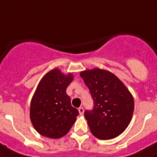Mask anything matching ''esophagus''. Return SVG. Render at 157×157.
<instances>
[{
    "label": "esophagus",
    "instance_id": "34e87169",
    "mask_svg": "<svg viewBox=\"0 0 157 157\" xmlns=\"http://www.w3.org/2000/svg\"><path fill=\"white\" fill-rule=\"evenodd\" d=\"M78 111H79V113H80V115L81 116H82V115L84 114V108L83 107H79L78 108Z\"/></svg>",
    "mask_w": 157,
    "mask_h": 157
}]
</instances>
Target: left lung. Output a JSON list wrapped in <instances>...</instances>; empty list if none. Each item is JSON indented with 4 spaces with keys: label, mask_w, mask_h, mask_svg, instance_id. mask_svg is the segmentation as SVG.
<instances>
[{
    "label": "left lung",
    "mask_w": 157,
    "mask_h": 157,
    "mask_svg": "<svg viewBox=\"0 0 157 157\" xmlns=\"http://www.w3.org/2000/svg\"><path fill=\"white\" fill-rule=\"evenodd\" d=\"M80 76L94 100L93 109L85 112L91 133L102 140L114 139L131 121L134 108L131 93L117 76L107 70H86Z\"/></svg>",
    "instance_id": "1"
}]
</instances>
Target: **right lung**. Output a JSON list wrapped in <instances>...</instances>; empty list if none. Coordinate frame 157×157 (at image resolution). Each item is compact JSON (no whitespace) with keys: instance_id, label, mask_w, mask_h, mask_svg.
I'll list each match as a JSON object with an SVG mask.
<instances>
[{"instance_id":"obj_1","label":"right lung","mask_w":157,"mask_h":157,"mask_svg":"<svg viewBox=\"0 0 157 157\" xmlns=\"http://www.w3.org/2000/svg\"><path fill=\"white\" fill-rule=\"evenodd\" d=\"M73 75L62 73L58 68L46 73L38 84L31 101L30 119L33 127L42 136L59 139L66 135L79 115L71 105L66 93Z\"/></svg>"}]
</instances>
